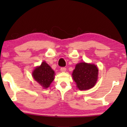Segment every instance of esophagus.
I'll use <instances>...</instances> for the list:
<instances>
[{
  "mask_svg": "<svg viewBox=\"0 0 127 127\" xmlns=\"http://www.w3.org/2000/svg\"><path fill=\"white\" fill-rule=\"evenodd\" d=\"M61 70L62 72H65L66 71V68L65 67H62L61 68Z\"/></svg>",
  "mask_w": 127,
  "mask_h": 127,
  "instance_id": "1",
  "label": "esophagus"
}]
</instances>
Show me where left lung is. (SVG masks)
<instances>
[{"instance_id":"1","label":"left lung","mask_w":127,"mask_h":127,"mask_svg":"<svg viewBox=\"0 0 127 127\" xmlns=\"http://www.w3.org/2000/svg\"><path fill=\"white\" fill-rule=\"evenodd\" d=\"M98 73V68L96 65L82 62L76 64L72 75L77 87L79 90H87L96 85Z\"/></svg>"}]
</instances>
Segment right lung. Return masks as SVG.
Instances as JSON below:
<instances>
[{"label":"right lung","instance_id":"1","mask_svg":"<svg viewBox=\"0 0 127 127\" xmlns=\"http://www.w3.org/2000/svg\"><path fill=\"white\" fill-rule=\"evenodd\" d=\"M55 72L45 62L36 67L32 72V77L44 89L50 86L54 79Z\"/></svg>","mask_w":127,"mask_h":127}]
</instances>
